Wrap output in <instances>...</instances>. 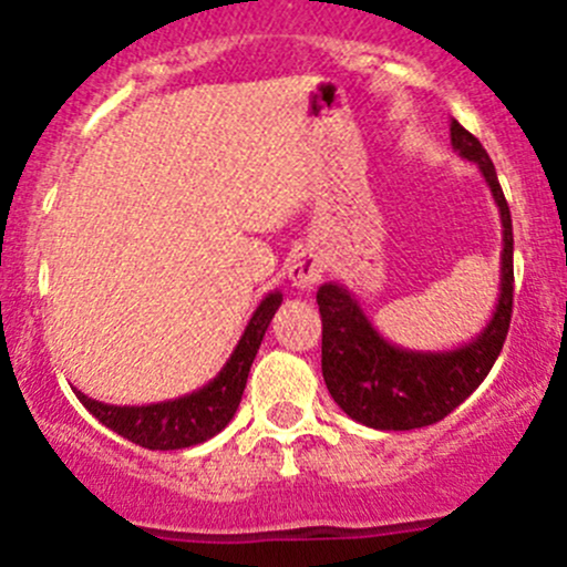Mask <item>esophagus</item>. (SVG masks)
Returning <instances> with one entry per match:
<instances>
[{"label":"esophagus","mask_w":567,"mask_h":567,"mask_svg":"<svg viewBox=\"0 0 567 567\" xmlns=\"http://www.w3.org/2000/svg\"><path fill=\"white\" fill-rule=\"evenodd\" d=\"M323 271H326L323 255H320L316 247H305V249L296 251L293 260H290V266H288L290 282L301 290L312 288V285L323 277Z\"/></svg>","instance_id":"34e87169"}]
</instances>
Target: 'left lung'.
<instances>
[{"instance_id":"left-lung-1","label":"left lung","mask_w":567,"mask_h":567,"mask_svg":"<svg viewBox=\"0 0 567 567\" xmlns=\"http://www.w3.org/2000/svg\"><path fill=\"white\" fill-rule=\"evenodd\" d=\"M453 147L474 162L488 183L502 216V288L488 326L455 351H405L373 329L362 307L346 288L326 282L318 288L323 320L326 390L351 420L375 431H414L444 420L468 398L494 368L513 316V221L499 177L477 136L453 120Z\"/></svg>"}]
</instances>
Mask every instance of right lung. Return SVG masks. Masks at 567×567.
Here are the masks:
<instances>
[{
	"instance_id": "add662e5",
	"label": "right lung",
	"mask_w": 567,
	"mask_h": 567,
	"mask_svg": "<svg viewBox=\"0 0 567 567\" xmlns=\"http://www.w3.org/2000/svg\"><path fill=\"white\" fill-rule=\"evenodd\" d=\"M279 305H282V293H268L260 301L255 316L249 318V326L244 329L241 340H238L236 351L230 353L219 375L208 381L203 390L151 405H106L87 398L84 392H73L95 420L104 422L117 436L140 444V447L183 450L208 442L236 414L257 348H260L262 334H266Z\"/></svg>"
}]
</instances>
